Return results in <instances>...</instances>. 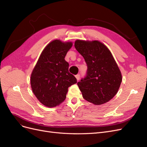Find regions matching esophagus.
<instances>
[{"mask_svg": "<svg viewBox=\"0 0 147 147\" xmlns=\"http://www.w3.org/2000/svg\"><path fill=\"white\" fill-rule=\"evenodd\" d=\"M75 77H76L77 81H79L80 78V74H77V75H75Z\"/></svg>", "mask_w": 147, "mask_h": 147, "instance_id": "1", "label": "esophagus"}]
</instances>
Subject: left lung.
Returning <instances> with one entry per match:
<instances>
[{
  "label": "left lung",
  "mask_w": 147,
  "mask_h": 147,
  "mask_svg": "<svg viewBox=\"0 0 147 147\" xmlns=\"http://www.w3.org/2000/svg\"><path fill=\"white\" fill-rule=\"evenodd\" d=\"M75 48L87 65L86 76L77 83L83 97L95 105L107 102L117 94L122 81L112 53L99 41L77 40Z\"/></svg>",
  "instance_id": "8db88e82"
}]
</instances>
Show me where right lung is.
I'll return each instance as SVG.
<instances>
[{"mask_svg": "<svg viewBox=\"0 0 147 147\" xmlns=\"http://www.w3.org/2000/svg\"><path fill=\"white\" fill-rule=\"evenodd\" d=\"M72 46V42L63 43L59 40L50 42L42 51L31 74L34 94L48 107L63 102L68 88L77 82L74 75L69 72V64L64 59Z\"/></svg>", "mask_w": 147, "mask_h": 147, "instance_id": "obj_1", "label": "right lung"}]
</instances>
